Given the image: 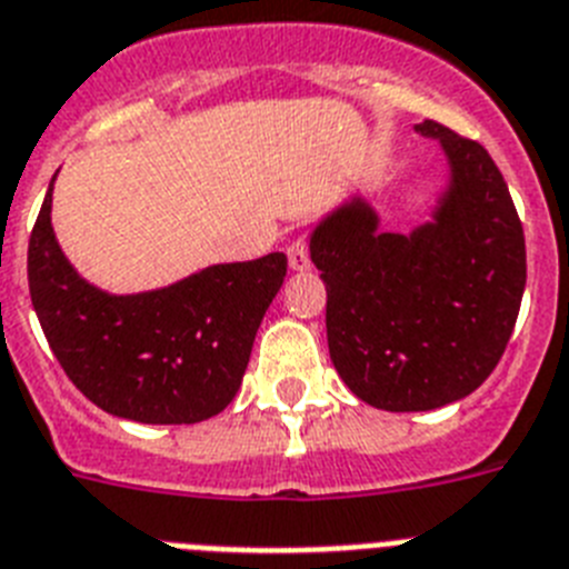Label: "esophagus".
I'll use <instances>...</instances> for the list:
<instances>
[{"label":"esophagus","instance_id":"34e87169","mask_svg":"<svg viewBox=\"0 0 569 569\" xmlns=\"http://www.w3.org/2000/svg\"><path fill=\"white\" fill-rule=\"evenodd\" d=\"M288 261L293 270H308L310 252H308V241H305V238H296L293 244L288 247Z\"/></svg>","mask_w":569,"mask_h":569}]
</instances>
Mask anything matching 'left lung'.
Wrapping results in <instances>:
<instances>
[{
  "mask_svg": "<svg viewBox=\"0 0 569 569\" xmlns=\"http://www.w3.org/2000/svg\"><path fill=\"white\" fill-rule=\"evenodd\" d=\"M449 160L431 221L380 232L362 198L310 236L328 290L333 368L373 409L431 411L463 400L503 357L523 284V227L501 169L478 140L435 120L417 126Z\"/></svg>",
  "mask_w": 569,
  "mask_h": 569,
  "instance_id": "8db88e82",
  "label": "left lung"
}]
</instances>
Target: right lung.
I'll return each instance as SVG.
<instances>
[{
  "label": "right lung",
  "instance_id": "add662e5",
  "mask_svg": "<svg viewBox=\"0 0 569 569\" xmlns=\"http://www.w3.org/2000/svg\"><path fill=\"white\" fill-rule=\"evenodd\" d=\"M51 187L28 241V288L53 357L94 406L134 423L210 420L236 397L288 256L212 264L149 293L77 273L51 227Z\"/></svg>",
  "mask_w": 569,
  "mask_h": 569
}]
</instances>
